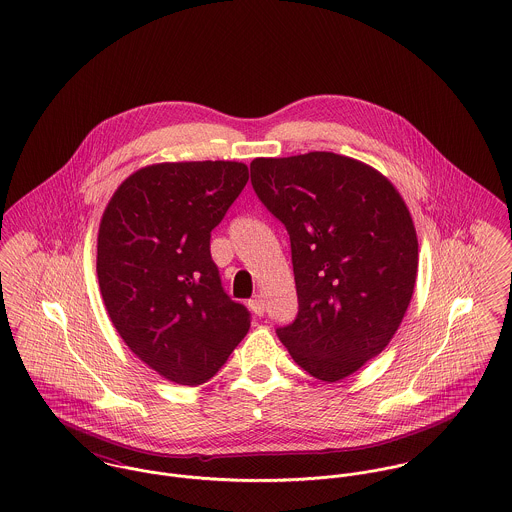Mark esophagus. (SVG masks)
<instances>
[{
    "label": "esophagus",
    "instance_id": "obj_1",
    "mask_svg": "<svg viewBox=\"0 0 512 512\" xmlns=\"http://www.w3.org/2000/svg\"><path fill=\"white\" fill-rule=\"evenodd\" d=\"M249 308L257 314V316H263L265 314V300H263V296H255V298H251L249 300Z\"/></svg>",
    "mask_w": 512,
    "mask_h": 512
}]
</instances>
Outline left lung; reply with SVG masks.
I'll use <instances>...</instances> for the list:
<instances>
[{"instance_id":"8db88e82","label":"left lung","mask_w":512,"mask_h":512,"mask_svg":"<svg viewBox=\"0 0 512 512\" xmlns=\"http://www.w3.org/2000/svg\"><path fill=\"white\" fill-rule=\"evenodd\" d=\"M251 184L290 237L298 314L277 336L312 377L345 379L389 345L410 304V212L381 172L326 151L255 159Z\"/></svg>"}]
</instances>
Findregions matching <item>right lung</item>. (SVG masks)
<instances>
[{"instance_id":"1","label":"right lung","mask_w":512,"mask_h":512,"mask_svg":"<svg viewBox=\"0 0 512 512\" xmlns=\"http://www.w3.org/2000/svg\"><path fill=\"white\" fill-rule=\"evenodd\" d=\"M249 180L243 163H161L115 190L98 233V281L127 347L178 385L212 379L251 326L226 294L210 237Z\"/></svg>"}]
</instances>
